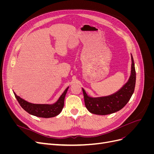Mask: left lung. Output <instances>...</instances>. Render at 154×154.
<instances>
[{
    "label": "left lung",
    "mask_w": 154,
    "mask_h": 154,
    "mask_svg": "<svg viewBox=\"0 0 154 154\" xmlns=\"http://www.w3.org/2000/svg\"><path fill=\"white\" fill-rule=\"evenodd\" d=\"M131 75L128 82L115 94L106 97L92 98L88 96L85 90L82 89L87 109L92 114L107 115L122 109L130 100L136 85V73L132 56Z\"/></svg>",
    "instance_id": "8db88e82"
}]
</instances>
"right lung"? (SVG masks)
<instances>
[{
  "instance_id": "1",
  "label": "right lung",
  "mask_w": 154,
  "mask_h": 154,
  "mask_svg": "<svg viewBox=\"0 0 154 154\" xmlns=\"http://www.w3.org/2000/svg\"><path fill=\"white\" fill-rule=\"evenodd\" d=\"M68 88L69 87L65 90L57 103L51 105L32 104L22 100L19 96H17L15 93L14 94H15V96L20 105L22 106V108L25 110L27 112L31 115L37 116V117L49 118L58 115L60 112L62 110L64 106L65 96H66Z\"/></svg>"
}]
</instances>
